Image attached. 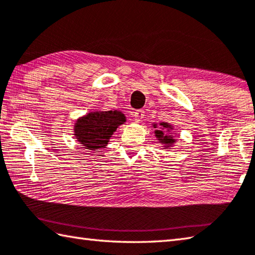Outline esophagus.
Returning <instances> with one entry per match:
<instances>
[{
    "label": "esophagus",
    "instance_id": "esophagus-1",
    "mask_svg": "<svg viewBox=\"0 0 255 255\" xmlns=\"http://www.w3.org/2000/svg\"><path fill=\"white\" fill-rule=\"evenodd\" d=\"M144 114H145V112H144V110H137V111L134 112L133 118H134V120H135L136 122H140L141 120L144 118Z\"/></svg>",
    "mask_w": 255,
    "mask_h": 255
}]
</instances>
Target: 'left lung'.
I'll return each instance as SVG.
<instances>
[{"mask_svg": "<svg viewBox=\"0 0 255 255\" xmlns=\"http://www.w3.org/2000/svg\"><path fill=\"white\" fill-rule=\"evenodd\" d=\"M162 127H164V128H167L169 127V124H166V123H162L161 124ZM154 128H156V126L154 124ZM163 133L162 131H160V129H156L155 131V135H156V137H158V138H163V140H161V141H163L164 143H171V142H173V140L171 138V136H167V135H163Z\"/></svg>", "mask_w": 255, "mask_h": 255, "instance_id": "left-lung-1", "label": "left lung"}]
</instances>
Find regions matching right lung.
<instances>
[{
  "label": "right lung",
  "instance_id": "obj_1",
  "mask_svg": "<svg viewBox=\"0 0 255 255\" xmlns=\"http://www.w3.org/2000/svg\"><path fill=\"white\" fill-rule=\"evenodd\" d=\"M123 122H126V118L121 112H92L78 120L75 135L83 146L98 150L107 145L113 132Z\"/></svg>",
  "mask_w": 255,
  "mask_h": 255
}]
</instances>
